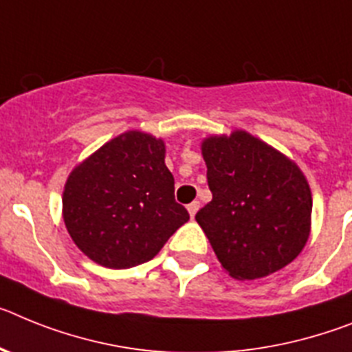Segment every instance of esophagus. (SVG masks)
I'll return each mask as SVG.
<instances>
[{"label": "esophagus", "mask_w": 352, "mask_h": 352, "mask_svg": "<svg viewBox=\"0 0 352 352\" xmlns=\"http://www.w3.org/2000/svg\"><path fill=\"white\" fill-rule=\"evenodd\" d=\"M198 209H200V201H191V204L188 206L189 216H191V218H195V214L198 212Z\"/></svg>", "instance_id": "obj_1"}]
</instances>
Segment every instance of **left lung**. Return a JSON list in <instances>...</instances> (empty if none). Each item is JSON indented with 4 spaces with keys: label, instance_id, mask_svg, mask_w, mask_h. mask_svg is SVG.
<instances>
[{
    "label": "left lung",
    "instance_id": "1",
    "mask_svg": "<svg viewBox=\"0 0 352 352\" xmlns=\"http://www.w3.org/2000/svg\"><path fill=\"white\" fill-rule=\"evenodd\" d=\"M201 154L212 200L195 218L230 276L255 280L294 261L311 216L301 170L244 131L207 138Z\"/></svg>",
    "mask_w": 352,
    "mask_h": 352
}]
</instances>
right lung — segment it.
Wrapping results in <instances>:
<instances>
[{
    "label": "right lung",
    "instance_id": "right-lung-1",
    "mask_svg": "<svg viewBox=\"0 0 352 352\" xmlns=\"http://www.w3.org/2000/svg\"><path fill=\"white\" fill-rule=\"evenodd\" d=\"M164 143L138 131L120 134L74 168L63 191L70 237L104 267L152 261L189 219L175 201Z\"/></svg>",
    "mask_w": 352,
    "mask_h": 352
}]
</instances>
